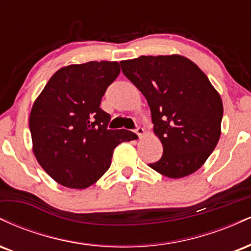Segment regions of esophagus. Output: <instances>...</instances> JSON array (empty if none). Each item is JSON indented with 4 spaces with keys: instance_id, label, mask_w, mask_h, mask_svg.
Listing matches in <instances>:
<instances>
[{
    "instance_id": "obj_1",
    "label": "esophagus",
    "mask_w": 251,
    "mask_h": 251,
    "mask_svg": "<svg viewBox=\"0 0 251 251\" xmlns=\"http://www.w3.org/2000/svg\"><path fill=\"white\" fill-rule=\"evenodd\" d=\"M135 133L139 135V137H142V135L144 134V128L143 127H137V128H135Z\"/></svg>"
}]
</instances>
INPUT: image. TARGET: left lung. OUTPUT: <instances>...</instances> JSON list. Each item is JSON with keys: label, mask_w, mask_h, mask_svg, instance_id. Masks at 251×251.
Listing matches in <instances>:
<instances>
[{"label": "left lung", "mask_w": 251, "mask_h": 251, "mask_svg": "<svg viewBox=\"0 0 251 251\" xmlns=\"http://www.w3.org/2000/svg\"><path fill=\"white\" fill-rule=\"evenodd\" d=\"M120 65L148 100L153 131L163 144L162 158L150 168L169 178L194 174L221 137L223 103L208 76L180 55H143Z\"/></svg>", "instance_id": "left-lung-1"}]
</instances>
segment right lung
Instances as JSON below:
<instances>
[{
  "instance_id": "right-lung-1",
  "label": "right lung",
  "mask_w": 251,
  "mask_h": 251,
  "mask_svg": "<svg viewBox=\"0 0 251 251\" xmlns=\"http://www.w3.org/2000/svg\"><path fill=\"white\" fill-rule=\"evenodd\" d=\"M120 73L118 62L71 65L50 77L29 117L33 151L54 180L71 189L94 184L111 166L113 150L137 139L127 129H108L100 108L106 89Z\"/></svg>"
}]
</instances>
